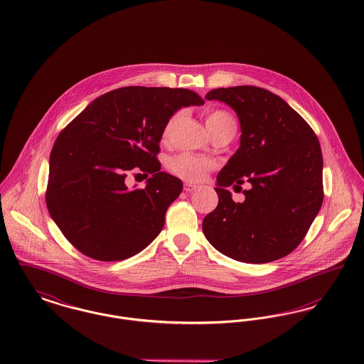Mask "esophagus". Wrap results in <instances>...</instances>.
Wrapping results in <instances>:
<instances>
[{"instance_id":"esophagus-1","label":"esophagus","mask_w":364,"mask_h":364,"mask_svg":"<svg viewBox=\"0 0 364 364\" xmlns=\"http://www.w3.org/2000/svg\"><path fill=\"white\" fill-rule=\"evenodd\" d=\"M196 188H198V187H196L195 184H191V183H186V184H184V191H186V193H193Z\"/></svg>"}]
</instances>
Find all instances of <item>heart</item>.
Masks as SVG:
<instances>
[{
    "mask_svg": "<svg viewBox=\"0 0 364 364\" xmlns=\"http://www.w3.org/2000/svg\"><path fill=\"white\" fill-rule=\"evenodd\" d=\"M177 118H178V114H174L166 122V125L164 128V139H166L171 134V128L177 122ZM223 124H235L231 114H228L224 109H213L208 114L206 127L209 129V132ZM168 166L171 173H174L180 178L196 183V181L203 180L208 176L209 171L213 168V162L210 159L199 156V155L183 152V154H178V155L171 158Z\"/></svg>",
    "mask_w": 364,
    "mask_h": 364,
    "instance_id": "obj_1",
    "label": "heart"
}]
</instances>
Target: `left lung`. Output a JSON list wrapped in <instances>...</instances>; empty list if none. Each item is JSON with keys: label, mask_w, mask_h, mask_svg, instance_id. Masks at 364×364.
<instances>
[{"label": "left lung", "mask_w": 364, "mask_h": 364, "mask_svg": "<svg viewBox=\"0 0 364 364\" xmlns=\"http://www.w3.org/2000/svg\"><path fill=\"white\" fill-rule=\"evenodd\" d=\"M206 100L232 108L240 146L217 174L218 205L202 223L215 250L236 261L264 264L291 253L323 202L321 144L311 127L272 92L243 85L210 90ZM252 184L236 204L226 190Z\"/></svg>", "instance_id": "obj_1"}]
</instances>
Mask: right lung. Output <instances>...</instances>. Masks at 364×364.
Here are the masks:
<instances>
[{
	"instance_id": "obj_1",
	"label": "right lung",
	"mask_w": 364,
	"mask_h": 364,
	"mask_svg": "<svg viewBox=\"0 0 364 364\" xmlns=\"http://www.w3.org/2000/svg\"><path fill=\"white\" fill-rule=\"evenodd\" d=\"M203 105L188 89L127 86L97 97L65 127L49 158L46 206L74 247L119 261L159 235L183 191L181 180L161 171L155 156L164 128L180 108ZM134 167L151 174L143 191L124 184Z\"/></svg>"
}]
</instances>
